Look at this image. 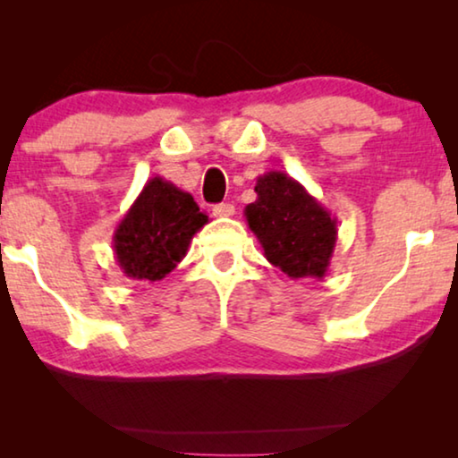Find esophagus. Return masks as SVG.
<instances>
[{
    "label": "esophagus",
    "instance_id": "esophagus-1",
    "mask_svg": "<svg viewBox=\"0 0 458 458\" xmlns=\"http://www.w3.org/2000/svg\"><path fill=\"white\" fill-rule=\"evenodd\" d=\"M212 215L215 216H233L235 215V206L233 204H216V206H212Z\"/></svg>",
    "mask_w": 458,
    "mask_h": 458
}]
</instances>
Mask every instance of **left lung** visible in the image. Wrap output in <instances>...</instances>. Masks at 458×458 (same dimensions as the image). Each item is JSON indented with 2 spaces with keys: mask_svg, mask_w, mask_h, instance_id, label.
<instances>
[{
  "mask_svg": "<svg viewBox=\"0 0 458 458\" xmlns=\"http://www.w3.org/2000/svg\"><path fill=\"white\" fill-rule=\"evenodd\" d=\"M254 191L259 198L243 215L265 259L292 279H323L337 242L335 216L281 171L260 174Z\"/></svg>",
  "mask_w": 458,
  "mask_h": 458,
  "instance_id": "obj_1",
  "label": "left lung"
}]
</instances>
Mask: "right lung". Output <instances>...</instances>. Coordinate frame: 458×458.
<instances>
[{
	"mask_svg": "<svg viewBox=\"0 0 458 458\" xmlns=\"http://www.w3.org/2000/svg\"><path fill=\"white\" fill-rule=\"evenodd\" d=\"M206 223L191 193L162 177L149 179L112 237L118 267L129 279H165Z\"/></svg>",
	"mask_w": 458,
	"mask_h": 458,
	"instance_id": "obj_1",
	"label": "right lung"
}]
</instances>
